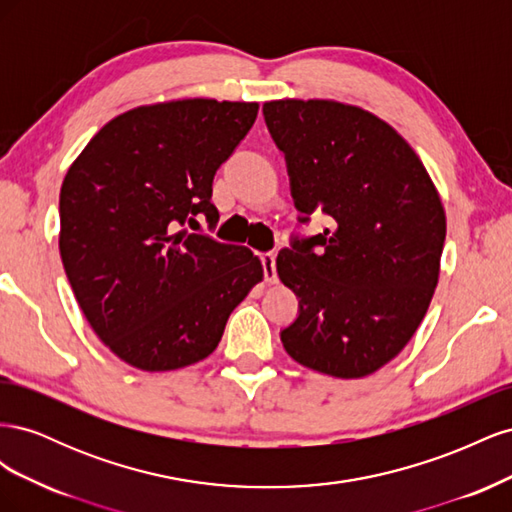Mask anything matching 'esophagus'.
Segmentation results:
<instances>
[{
    "label": "esophagus",
    "mask_w": 512,
    "mask_h": 512,
    "mask_svg": "<svg viewBox=\"0 0 512 512\" xmlns=\"http://www.w3.org/2000/svg\"><path fill=\"white\" fill-rule=\"evenodd\" d=\"M262 267H265V282L275 284L277 271H275V254H262Z\"/></svg>",
    "instance_id": "esophagus-1"
}]
</instances>
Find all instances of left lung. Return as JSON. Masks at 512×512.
Segmentation results:
<instances>
[{
    "instance_id": "8db88e82",
    "label": "left lung",
    "mask_w": 512,
    "mask_h": 512,
    "mask_svg": "<svg viewBox=\"0 0 512 512\" xmlns=\"http://www.w3.org/2000/svg\"><path fill=\"white\" fill-rule=\"evenodd\" d=\"M262 113L286 156L299 222L314 211L331 218L277 254V275L299 297L282 344L320 374L365 378L427 314L446 237L440 194L406 138L365 108L286 98Z\"/></svg>"
}]
</instances>
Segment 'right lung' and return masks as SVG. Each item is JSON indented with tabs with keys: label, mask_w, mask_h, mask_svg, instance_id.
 I'll return each instance as SVG.
<instances>
[{
	"label": "right lung",
	"mask_w": 512,
	"mask_h": 512,
	"mask_svg": "<svg viewBox=\"0 0 512 512\" xmlns=\"http://www.w3.org/2000/svg\"><path fill=\"white\" fill-rule=\"evenodd\" d=\"M258 102L185 98L111 119L59 192V254L87 322L143 371L194 365L265 277L243 245L179 230L220 213L211 183L250 132Z\"/></svg>",
	"instance_id": "right-lung-1"
}]
</instances>
